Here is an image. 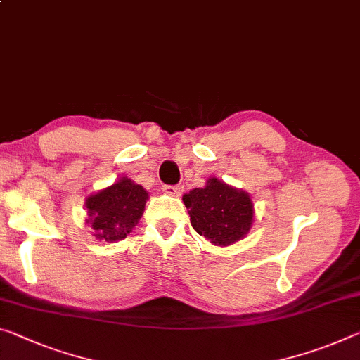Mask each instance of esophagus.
I'll return each instance as SVG.
<instances>
[{
    "instance_id": "34e87169",
    "label": "esophagus",
    "mask_w": 360,
    "mask_h": 360,
    "mask_svg": "<svg viewBox=\"0 0 360 360\" xmlns=\"http://www.w3.org/2000/svg\"><path fill=\"white\" fill-rule=\"evenodd\" d=\"M163 192L171 197H179L182 193V186H163Z\"/></svg>"
}]
</instances>
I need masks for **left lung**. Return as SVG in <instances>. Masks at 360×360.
<instances>
[{"mask_svg": "<svg viewBox=\"0 0 360 360\" xmlns=\"http://www.w3.org/2000/svg\"><path fill=\"white\" fill-rule=\"evenodd\" d=\"M189 210L191 224L214 245L240 240L253 222V205L248 193L233 189L216 178L182 197Z\"/></svg>", "mask_w": 360, "mask_h": 360, "instance_id": "left-lung-1", "label": "left lung"}]
</instances>
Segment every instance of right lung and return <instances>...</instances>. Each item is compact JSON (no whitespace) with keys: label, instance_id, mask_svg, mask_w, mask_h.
Returning <instances> with one entry per match:
<instances>
[{"label":"right lung","instance_id":"add662e5","mask_svg":"<svg viewBox=\"0 0 360 360\" xmlns=\"http://www.w3.org/2000/svg\"><path fill=\"white\" fill-rule=\"evenodd\" d=\"M149 198L142 186L128 178L120 179L96 195L88 197V216L99 240L117 242L138 224Z\"/></svg>","mask_w":360,"mask_h":360}]
</instances>
